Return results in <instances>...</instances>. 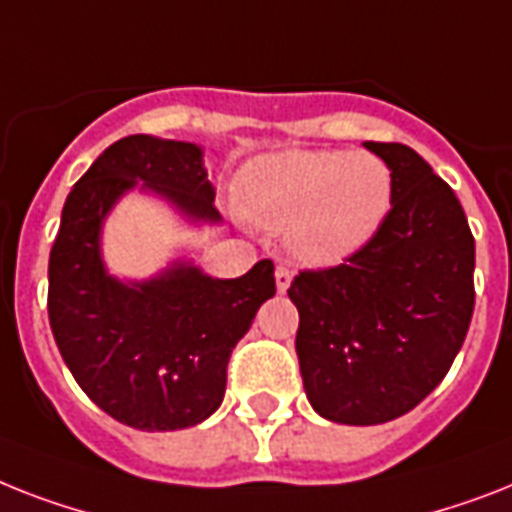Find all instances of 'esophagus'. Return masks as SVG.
<instances>
[{"label": "esophagus", "instance_id": "34e87169", "mask_svg": "<svg viewBox=\"0 0 512 512\" xmlns=\"http://www.w3.org/2000/svg\"><path fill=\"white\" fill-rule=\"evenodd\" d=\"M289 286H292V270L286 268V265H278V268H276V289L284 294Z\"/></svg>", "mask_w": 512, "mask_h": 512}]
</instances>
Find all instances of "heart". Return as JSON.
I'll return each instance as SVG.
<instances>
[{"mask_svg":"<svg viewBox=\"0 0 512 512\" xmlns=\"http://www.w3.org/2000/svg\"><path fill=\"white\" fill-rule=\"evenodd\" d=\"M239 202L252 223L286 231V244L302 263L336 265L384 228L394 205V176L368 152L289 149L249 162Z\"/></svg>","mask_w":512,"mask_h":512,"instance_id":"1","label":"heart"}]
</instances>
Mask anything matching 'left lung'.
<instances>
[{
  "mask_svg": "<svg viewBox=\"0 0 512 512\" xmlns=\"http://www.w3.org/2000/svg\"><path fill=\"white\" fill-rule=\"evenodd\" d=\"M392 168L394 205L368 247L342 265L299 270L297 357L315 413L376 426L434 392L473 315L476 244L463 207L405 144L365 141Z\"/></svg>",
  "mask_w": 512,
  "mask_h": 512,
  "instance_id": "8db88e82",
  "label": "left lung"
}]
</instances>
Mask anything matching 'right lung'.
Listing matches in <instances>:
<instances>
[{
  "instance_id": "obj_1",
  "label": "right lung",
  "mask_w": 512,
  "mask_h": 512,
  "mask_svg": "<svg viewBox=\"0 0 512 512\" xmlns=\"http://www.w3.org/2000/svg\"><path fill=\"white\" fill-rule=\"evenodd\" d=\"M160 194L189 220L218 223L202 147L136 134L94 160L65 199L49 252V326L91 402L139 431H176L215 413L228 357L265 299L273 263L213 278L173 263L149 281H120L102 263V223L128 189Z\"/></svg>"
}]
</instances>
